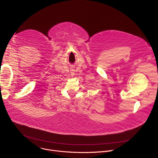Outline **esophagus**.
Wrapping results in <instances>:
<instances>
[{"label": "esophagus", "mask_w": 158, "mask_h": 158, "mask_svg": "<svg viewBox=\"0 0 158 158\" xmlns=\"http://www.w3.org/2000/svg\"><path fill=\"white\" fill-rule=\"evenodd\" d=\"M71 76H74V69H72L71 70Z\"/></svg>", "instance_id": "1"}]
</instances>
